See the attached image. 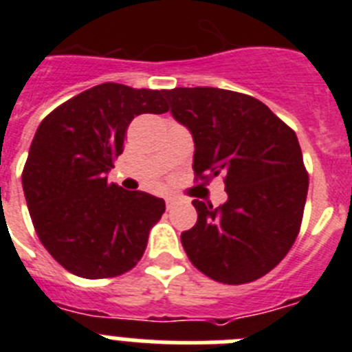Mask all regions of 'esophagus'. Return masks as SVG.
Wrapping results in <instances>:
<instances>
[{"label": "esophagus", "mask_w": 352, "mask_h": 352, "mask_svg": "<svg viewBox=\"0 0 352 352\" xmlns=\"http://www.w3.org/2000/svg\"><path fill=\"white\" fill-rule=\"evenodd\" d=\"M179 199L178 197H166V206H167V210H170V208L174 206V204L178 203Z\"/></svg>", "instance_id": "34e87169"}]
</instances>
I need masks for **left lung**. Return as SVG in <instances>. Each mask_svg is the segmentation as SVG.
I'll list each match as a JSON object with an SVG mask.
<instances>
[{"label": "left lung", "mask_w": 352, "mask_h": 352, "mask_svg": "<svg viewBox=\"0 0 352 352\" xmlns=\"http://www.w3.org/2000/svg\"><path fill=\"white\" fill-rule=\"evenodd\" d=\"M162 95L192 133L194 173L226 176L222 206L192 201L197 223L182 232L186 256L222 284L257 280L284 259L300 231L309 174L296 133L243 93L199 86Z\"/></svg>", "instance_id": "1"}]
</instances>
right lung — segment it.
I'll use <instances>...</instances> for the list:
<instances>
[{
	"label": "right lung",
	"mask_w": 352,
	"mask_h": 352,
	"mask_svg": "<svg viewBox=\"0 0 352 352\" xmlns=\"http://www.w3.org/2000/svg\"><path fill=\"white\" fill-rule=\"evenodd\" d=\"M157 89L104 82L56 107L36 129L23 170V190L40 241L82 278L132 270L164 199L107 182L139 114L167 113Z\"/></svg>",
	"instance_id": "obj_1"
}]
</instances>
